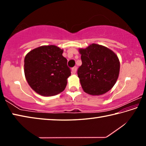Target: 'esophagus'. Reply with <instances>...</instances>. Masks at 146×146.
<instances>
[{"mask_svg":"<svg viewBox=\"0 0 146 146\" xmlns=\"http://www.w3.org/2000/svg\"><path fill=\"white\" fill-rule=\"evenodd\" d=\"M71 71H72V73L73 74L76 73V66H75V67H73L72 69H71Z\"/></svg>","mask_w":146,"mask_h":146,"instance_id":"34e87169","label":"esophagus"}]
</instances>
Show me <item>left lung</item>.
<instances>
[{
  "label": "left lung",
  "mask_w": 146,
  "mask_h": 146,
  "mask_svg": "<svg viewBox=\"0 0 146 146\" xmlns=\"http://www.w3.org/2000/svg\"><path fill=\"white\" fill-rule=\"evenodd\" d=\"M82 65L77 71L84 92L91 95H103L117 82L120 72L117 55L106 47L91 44L86 48H79Z\"/></svg>",
  "instance_id": "1"
}]
</instances>
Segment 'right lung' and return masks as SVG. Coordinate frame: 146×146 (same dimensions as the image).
I'll list each match as a JSON object with an SVG mask.
<instances>
[{
	"instance_id": "1",
	"label": "right lung",
	"mask_w": 146,
	"mask_h": 146,
	"mask_svg": "<svg viewBox=\"0 0 146 146\" xmlns=\"http://www.w3.org/2000/svg\"><path fill=\"white\" fill-rule=\"evenodd\" d=\"M63 49L55 45L32 49L24 58V75L29 86L39 95L49 97L65 90L71 70Z\"/></svg>"
}]
</instances>
